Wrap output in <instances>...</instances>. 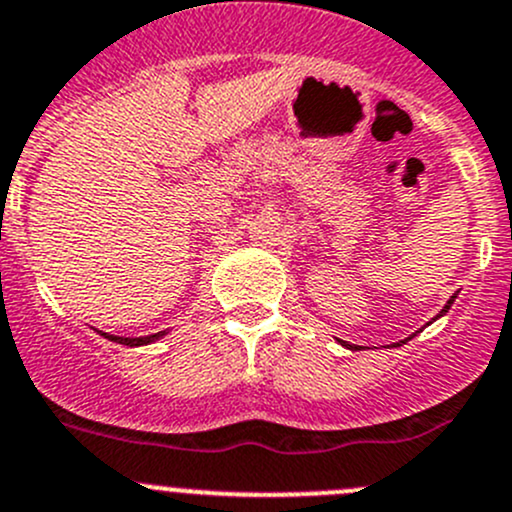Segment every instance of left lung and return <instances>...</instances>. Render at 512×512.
Masks as SVG:
<instances>
[{"label": "left lung", "mask_w": 512, "mask_h": 512, "mask_svg": "<svg viewBox=\"0 0 512 512\" xmlns=\"http://www.w3.org/2000/svg\"><path fill=\"white\" fill-rule=\"evenodd\" d=\"M456 295H458V293H453V295H451V298H449V300H446V305H444V308H441V310H439V315H436V318H434V320L444 318V315H446V313H449V310H451V305H453V300H456ZM416 333H419V330H416ZM416 333H414V335H416ZM414 335H409V337H407V340H412V337H414ZM407 340H399V342H402V345H404V342H407ZM337 342H340V345H342V347H347V350H357V347H360V345H350V342L340 340V337H337ZM399 342H394V347H399Z\"/></svg>", "instance_id": "1"}]
</instances>
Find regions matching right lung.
I'll use <instances>...</instances> for the list:
<instances>
[{"instance_id":"right-lung-1","label":"right lung","mask_w":512,"mask_h":512,"mask_svg":"<svg viewBox=\"0 0 512 512\" xmlns=\"http://www.w3.org/2000/svg\"><path fill=\"white\" fill-rule=\"evenodd\" d=\"M100 337H105V340L110 342H118V345H128V347H142V345H152V342L162 340L170 330H160V333L155 335H145V337H123V335H110V333H103V330H96Z\"/></svg>"}]
</instances>
